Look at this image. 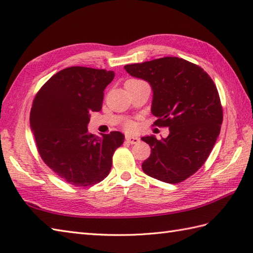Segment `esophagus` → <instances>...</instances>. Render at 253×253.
<instances>
[{
	"mask_svg": "<svg viewBox=\"0 0 253 253\" xmlns=\"http://www.w3.org/2000/svg\"><path fill=\"white\" fill-rule=\"evenodd\" d=\"M125 139L127 140V142H129L130 144H136V143H138L139 141H140V139H139L138 137L130 136V135H126Z\"/></svg>",
	"mask_w": 253,
	"mask_h": 253,
	"instance_id": "esophagus-1",
	"label": "esophagus"
}]
</instances>
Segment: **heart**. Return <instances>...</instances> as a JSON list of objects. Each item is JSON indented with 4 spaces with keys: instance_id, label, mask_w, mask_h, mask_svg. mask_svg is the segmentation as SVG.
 I'll return each instance as SVG.
<instances>
[{
    "instance_id": "1",
    "label": "heart",
    "mask_w": 253,
    "mask_h": 253,
    "mask_svg": "<svg viewBox=\"0 0 253 253\" xmlns=\"http://www.w3.org/2000/svg\"><path fill=\"white\" fill-rule=\"evenodd\" d=\"M124 126H125V129L126 130L131 131V130H133L136 128V124H135V122H132V121H127Z\"/></svg>"
}]
</instances>
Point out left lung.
<instances>
[{
	"mask_svg": "<svg viewBox=\"0 0 253 253\" xmlns=\"http://www.w3.org/2000/svg\"><path fill=\"white\" fill-rule=\"evenodd\" d=\"M124 68L151 84V112L158 118L153 125L169 128L165 139L141 138L151 147L143 171L169 184L184 181L206 162L221 131L223 107L215 84L200 66L179 57Z\"/></svg>",
	"mask_w": 253,
	"mask_h": 253,
	"instance_id": "8db88e82",
	"label": "left lung"
}]
</instances>
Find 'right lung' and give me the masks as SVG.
<instances>
[{
  "mask_svg": "<svg viewBox=\"0 0 253 253\" xmlns=\"http://www.w3.org/2000/svg\"><path fill=\"white\" fill-rule=\"evenodd\" d=\"M114 73L73 66L62 69L38 91L30 111V127L38 152L66 182L87 187L109 175L113 154L125 136L111 131L102 137L88 131L90 113L102 109L104 89Z\"/></svg>",
  "mask_w": 253,
  "mask_h": 253,
  "instance_id": "obj_1",
  "label": "right lung"
}]
</instances>
